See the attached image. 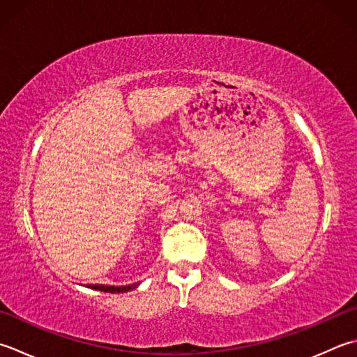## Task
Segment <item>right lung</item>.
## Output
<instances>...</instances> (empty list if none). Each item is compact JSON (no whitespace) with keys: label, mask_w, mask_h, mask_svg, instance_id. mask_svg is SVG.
Here are the masks:
<instances>
[{"label":"right lung","mask_w":357,"mask_h":357,"mask_svg":"<svg viewBox=\"0 0 357 357\" xmlns=\"http://www.w3.org/2000/svg\"><path fill=\"white\" fill-rule=\"evenodd\" d=\"M137 284H128V286H105V284H91L88 288H93L97 291H103V292H127L135 289Z\"/></svg>","instance_id":"1"}]
</instances>
